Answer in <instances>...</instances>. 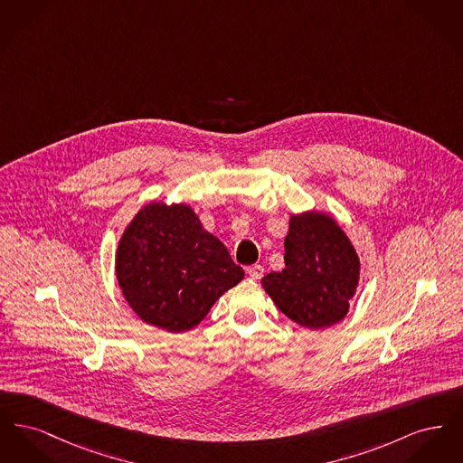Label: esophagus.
<instances>
[{
	"mask_svg": "<svg viewBox=\"0 0 463 463\" xmlns=\"http://www.w3.org/2000/svg\"><path fill=\"white\" fill-rule=\"evenodd\" d=\"M246 270H248L250 278H251V279H257V281L262 279V276H264V267H262V265H250Z\"/></svg>",
	"mask_w": 463,
	"mask_h": 463,
	"instance_id": "obj_1",
	"label": "esophagus"
}]
</instances>
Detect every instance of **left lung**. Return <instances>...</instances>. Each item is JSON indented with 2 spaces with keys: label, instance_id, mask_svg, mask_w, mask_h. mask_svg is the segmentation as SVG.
<instances>
[{
  "label": "left lung",
  "instance_id": "obj_1",
  "mask_svg": "<svg viewBox=\"0 0 463 463\" xmlns=\"http://www.w3.org/2000/svg\"><path fill=\"white\" fill-rule=\"evenodd\" d=\"M359 281V259L336 222L308 212L289 219L285 269L262 287L278 308L300 326L328 328L342 321Z\"/></svg>",
  "mask_w": 463,
  "mask_h": 463
}]
</instances>
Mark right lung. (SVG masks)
I'll return each instance as SVG.
<instances>
[{"mask_svg": "<svg viewBox=\"0 0 463 463\" xmlns=\"http://www.w3.org/2000/svg\"><path fill=\"white\" fill-rule=\"evenodd\" d=\"M116 276L135 314L163 330L198 326L244 270L187 204L151 203L127 227Z\"/></svg>", "mask_w": 463, "mask_h": 463, "instance_id": "right-lung-1", "label": "right lung"}]
</instances>
